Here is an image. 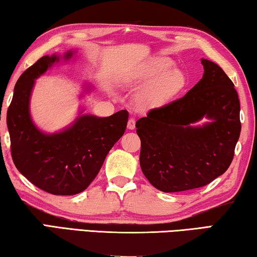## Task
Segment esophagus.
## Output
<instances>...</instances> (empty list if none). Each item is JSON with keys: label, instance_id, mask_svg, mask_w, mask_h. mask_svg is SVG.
<instances>
[{"label": "esophagus", "instance_id": "esophagus-1", "mask_svg": "<svg viewBox=\"0 0 257 257\" xmlns=\"http://www.w3.org/2000/svg\"><path fill=\"white\" fill-rule=\"evenodd\" d=\"M135 124H136V120H135L134 118H130L128 121V129H130V130L135 129Z\"/></svg>", "mask_w": 257, "mask_h": 257}]
</instances>
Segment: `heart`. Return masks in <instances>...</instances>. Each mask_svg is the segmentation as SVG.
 <instances>
[{"label": "heart", "instance_id": "obj_1", "mask_svg": "<svg viewBox=\"0 0 257 257\" xmlns=\"http://www.w3.org/2000/svg\"><path fill=\"white\" fill-rule=\"evenodd\" d=\"M173 66V61L168 58H159L151 64L146 78L147 80L156 82L142 95L141 102L145 107L164 105L185 86L184 71Z\"/></svg>", "mask_w": 257, "mask_h": 257}]
</instances>
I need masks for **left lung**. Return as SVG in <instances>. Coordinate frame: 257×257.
I'll list each match as a JSON object with an SVG mask.
<instances>
[{"label": "left lung", "instance_id": "obj_1", "mask_svg": "<svg viewBox=\"0 0 257 257\" xmlns=\"http://www.w3.org/2000/svg\"><path fill=\"white\" fill-rule=\"evenodd\" d=\"M202 64L203 78L184 97L136 122L142 171L164 193L206 186L232 162L241 130L237 90L217 64L205 59ZM204 116L211 122L193 124Z\"/></svg>", "mask_w": 257, "mask_h": 257}]
</instances>
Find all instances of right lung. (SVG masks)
<instances>
[{"label": "right lung", "instance_id": "1", "mask_svg": "<svg viewBox=\"0 0 257 257\" xmlns=\"http://www.w3.org/2000/svg\"><path fill=\"white\" fill-rule=\"evenodd\" d=\"M73 55L69 51L66 60ZM60 59L45 55L17 81L7 113L11 155L16 168L38 188L53 195L84 191L101 170L110 150L124 134L129 113L121 110L107 118L81 115L63 132L47 135L33 123L29 99L35 79Z\"/></svg>", "mask_w": 257, "mask_h": 257}]
</instances>
